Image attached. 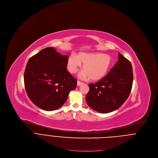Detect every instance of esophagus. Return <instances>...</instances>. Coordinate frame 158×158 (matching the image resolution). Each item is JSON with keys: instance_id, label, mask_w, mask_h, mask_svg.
<instances>
[{"instance_id": "1", "label": "esophagus", "mask_w": 158, "mask_h": 158, "mask_svg": "<svg viewBox=\"0 0 158 158\" xmlns=\"http://www.w3.org/2000/svg\"><path fill=\"white\" fill-rule=\"evenodd\" d=\"M82 84H83V82L77 81V86H80V85H81Z\"/></svg>"}]
</instances>
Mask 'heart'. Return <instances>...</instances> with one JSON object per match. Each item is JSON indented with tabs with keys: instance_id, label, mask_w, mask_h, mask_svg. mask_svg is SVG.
Wrapping results in <instances>:
<instances>
[{
	"instance_id": "b5f03b06",
	"label": "heart",
	"mask_w": 158,
	"mask_h": 158,
	"mask_svg": "<svg viewBox=\"0 0 158 158\" xmlns=\"http://www.w3.org/2000/svg\"><path fill=\"white\" fill-rule=\"evenodd\" d=\"M112 63V58L108 54L101 53H79L77 56L71 55L68 60V69L76 73L83 64L84 71L81 74L83 78L89 77L92 81H98L107 73Z\"/></svg>"
}]
</instances>
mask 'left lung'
Listing matches in <instances>:
<instances>
[{
    "label": "left lung",
    "instance_id": "1",
    "mask_svg": "<svg viewBox=\"0 0 158 158\" xmlns=\"http://www.w3.org/2000/svg\"><path fill=\"white\" fill-rule=\"evenodd\" d=\"M108 74L95 84H89L86 102L94 110L108 113L120 108L126 101L132 87L131 63L121 53Z\"/></svg>",
    "mask_w": 158,
    "mask_h": 158
}]
</instances>
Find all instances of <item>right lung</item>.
Instances as JSON below:
<instances>
[{"mask_svg": "<svg viewBox=\"0 0 158 158\" xmlns=\"http://www.w3.org/2000/svg\"><path fill=\"white\" fill-rule=\"evenodd\" d=\"M68 60V56L47 47L28 60L24 74L25 89L31 102L40 109L60 108L76 87L77 80L66 69Z\"/></svg>", "mask_w": 158, "mask_h": 158, "instance_id": "1", "label": "right lung"}]
</instances>
